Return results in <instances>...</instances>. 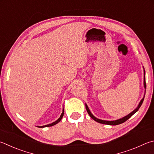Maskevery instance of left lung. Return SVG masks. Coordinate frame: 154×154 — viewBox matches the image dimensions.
<instances>
[{
  "label": "left lung",
  "mask_w": 154,
  "mask_h": 154,
  "mask_svg": "<svg viewBox=\"0 0 154 154\" xmlns=\"http://www.w3.org/2000/svg\"><path fill=\"white\" fill-rule=\"evenodd\" d=\"M143 72H144V78H143V86H144V88L145 89L146 88V83H145V69L143 68ZM145 92H144V96H143V98L141 99V100L140 101V102L139 103V104L137 106V107L135 110H134L133 111L131 112V113H129L128 114H127V116H125L124 117H122V118L121 119H117V120H115V121H104V120H102V119H99L96 118V116H94L93 114H92V113L91 112V111L89 110V109L88 108V105H87L85 104V108H86V110L87 111H88V112L89 114V115L90 116V117L91 119H93L95 121H96L97 122H100V123H102V124H104V125H120L121 123H123L124 122H125L126 121H127V120L131 118V116H132L134 114H135V112H137L138 111V110L139 109V108L141 107V106L142 104V103H143V100H144V97H145Z\"/></svg>",
  "instance_id": "left-lung-1"
}]
</instances>
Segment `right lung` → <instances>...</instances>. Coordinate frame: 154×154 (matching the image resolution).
Instances as JSON below:
<instances>
[{"instance_id": "1", "label": "right lung", "mask_w": 154, "mask_h": 154, "mask_svg": "<svg viewBox=\"0 0 154 154\" xmlns=\"http://www.w3.org/2000/svg\"><path fill=\"white\" fill-rule=\"evenodd\" d=\"M63 115H64V109H63V112H62V114H61V115H60V116L59 117V119H58V120H57V121H54V122H53L52 123H51V124L46 125H44V126H39L38 127H39V128H44V127H52V126H54V125H57V123H58V122H59L61 121V119H63Z\"/></svg>"}]
</instances>
